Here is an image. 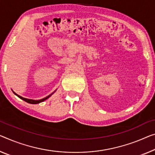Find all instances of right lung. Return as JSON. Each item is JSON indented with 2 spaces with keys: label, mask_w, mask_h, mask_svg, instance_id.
I'll list each match as a JSON object with an SVG mask.
<instances>
[{
  "label": "right lung",
  "mask_w": 155,
  "mask_h": 155,
  "mask_svg": "<svg viewBox=\"0 0 155 155\" xmlns=\"http://www.w3.org/2000/svg\"><path fill=\"white\" fill-rule=\"evenodd\" d=\"M13 93H14V94L16 95V96H17L18 97H19V98H21V100H23V101H25L26 102H28V103H30V104H38V103H40V102H44V101H46V99L48 98L49 97H51V95L53 94H53H52L49 95L48 96H47V97H44V98H43V99H41V100H37V101H35V100H32V99L25 98V97H22V96H19V95L16 94L15 92H14V91H13Z\"/></svg>",
  "instance_id": "right-lung-1"
}]
</instances>
